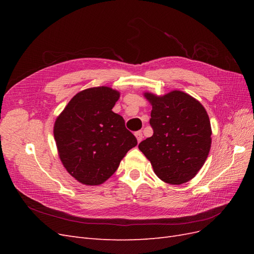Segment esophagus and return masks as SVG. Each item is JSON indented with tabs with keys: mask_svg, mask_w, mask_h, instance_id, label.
I'll use <instances>...</instances> for the list:
<instances>
[{
	"mask_svg": "<svg viewBox=\"0 0 254 254\" xmlns=\"http://www.w3.org/2000/svg\"><path fill=\"white\" fill-rule=\"evenodd\" d=\"M134 135H135V137H136V140H137V142H141L142 141V139H143V133L141 132V131H136L135 133H134Z\"/></svg>",
	"mask_w": 254,
	"mask_h": 254,
	"instance_id": "esophagus-1",
	"label": "esophagus"
}]
</instances>
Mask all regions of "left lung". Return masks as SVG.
<instances>
[{"instance_id": "left-lung-1", "label": "left lung", "mask_w": 254, "mask_h": 254, "mask_svg": "<svg viewBox=\"0 0 254 254\" xmlns=\"http://www.w3.org/2000/svg\"><path fill=\"white\" fill-rule=\"evenodd\" d=\"M143 95L152 107L149 123L153 134L139 144V149L162 181L173 186L190 181L211 149L212 128L204 107L179 90Z\"/></svg>"}]
</instances>
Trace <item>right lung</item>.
Masks as SVG:
<instances>
[{
	"label": "right lung",
	"instance_id": "obj_1",
	"mask_svg": "<svg viewBox=\"0 0 254 254\" xmlns=\"http://www.w3.org/2000/svg\"><path fill=\"white\" fill-rule=\"evenodd\" d=\"M121 93L110 87L78 92L54 124L58 156L66 172L86 186H99L118 170L135 136L112 108Z\"/></svg>",
	"mask_w": 254,
	"mask_h": 254
}]
</instances>
